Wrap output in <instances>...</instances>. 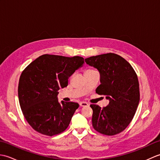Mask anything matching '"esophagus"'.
Returning a JSON list of instances; mask_svg holds the SVG:
<instances>
[{"label": "esophagus", "instance_id": "esophagus-1", "mask_svg": "<svg viewBox=\"0 0 160 160\" xmlns=\"http://www.w3.org/2000/svg\"><path fill=\"white\" fill-rule=\"evenodd\" d=\"M80 107H87V106H89V104L85 102H80Z\"/></svg>", "mask_w": 160, "mask_h": 160}]
</instances>
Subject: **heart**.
Masks as SVG:
<instances>
[{
  "label": "heart",
  "instance_id": "b5f03b06",
  "mask_svg": "<svg viewBox=\"0 0 160 160\" xmlns=\"http://www.w3.org/2000/svg\"><path fill=\"white\" fill-rule=\"evenodd\" d=\"M88 70H92V69H88ZM88 70H87V71H88Z\"/></svg>",
  "mask_w": 160,
  "mask_h": 160
}]
</instances>
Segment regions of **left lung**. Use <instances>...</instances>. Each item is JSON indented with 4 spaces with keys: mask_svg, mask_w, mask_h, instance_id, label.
I'll return each mask as SVG.
<instances>
[{
    "mask_svg": "<svg viewBox=\"0 0 160 160\" xmlns=\"http://www.w3.org/2000/svg\"><path fill=\"white\" fill-rule=\"evenodd\" d=\"M85 62L100 73L101 84L96 93L106 96L109 100L103 108L90 105L93 109V127L103 135L120 133L131 123L140 102L137 74L127 60L113 53L91 56Z\"/></svg>",
    "mask_w": 160,
    "mask_h": 160,
    "instance_id": "1",
    "label": "left lung"
}]
</instances>
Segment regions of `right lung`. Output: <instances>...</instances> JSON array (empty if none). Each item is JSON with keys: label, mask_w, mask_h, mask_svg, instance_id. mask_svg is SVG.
<instances>
[{"label": "right lung", "mask_w": 160, "mask_h": 160, "mask_svg": "<svg viewBox=\"0 0 160 160\" xmlns=\"http://www.w3.org/2000/svg\"><path fill=\"white\" fill-rule=\"evenodd\" d=\"M83 63L80 56L44 54L22 71L18 87L19 103L24 117L35 131L53 136L69 127L79 104L73 102L59 103L58 95Z\"/></svg>", "instance_id": "add662e5"}]
</instances>
